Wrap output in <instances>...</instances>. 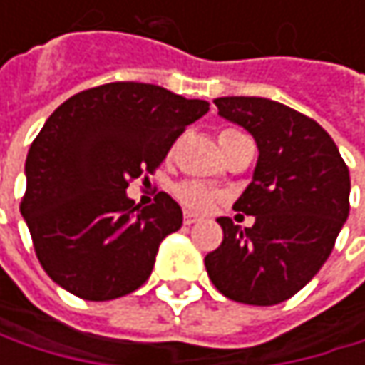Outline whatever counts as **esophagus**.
Masks as SVG:
<instances>
[{
	"label": "esophagus",
	"mask_w": 365,
	"mask_h": 365,
	"mask_svg": "<svg viewBox=\"0 0 365 365\" xmlns=\"http://www.w3.org/2000/svg\"><path fill=\"white\" fill-rule=\"evenodd\" d=\"M196 222H198V215H194V213H190V211L183 213V224L190 226V224H196Z\"/></svg>",
	"instance_id": "esophagus-1"
}]
</instances>
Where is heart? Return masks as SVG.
<instances>
[{
    "mask_svg": "<svg viewBox=\"0 0 365 365\" xmlns=\"http://www.w3.org/2000/svg\"><path fill=\"white\" fill-rule=\"evenodd\" d=\"M232 133H239V130H224L220 137L232 135ZM175 196H178V200L182 202L183 207H187L192 211H209L215 205V200H217V192L200 182L180 183L175 187Z\"/></svg>",
    "mask_w": 365,
    "mask_h": 365,
    "instance_id": "obj_1",
    "label": "heart"
}]
</instances>
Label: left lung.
Returning a JSON list of instances; mask_svg holds the SVG:
<instances>
[{
	"label": "left lung",
	"instance_id": "1",
	"mask_svg": "<svg viewBox=\"0 0 365 365\" xmlns=\"http://www.w3.org/2000/svg\"><path fill=\"white\" fill-rule=\"evenodd\" d=\"M217 113L254 135V180L235 211L252 228L220 217L222 245L207 274L235 302L272 307L298 294L326 264L349 217L351 178L336 143L309 115L262 97H220Z\"/></svg>",
	"mask_w": 365,
	"mask_h": 365
}]
</instances>
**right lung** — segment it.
Wrapping results in <instances>:
<instances>
[{
  "label": "right lung",
  "instance_id": "obj_1",
  "mask_svg": "<svg viewBox=\"0 0 365 365\" xmlns=\"http://www.w3.org/2000/svg\"><path fill=\"white\" fill-rule=\"evenodd\" d=\"M209 103L163 86L111 82L52 111L25 163L21 213L48 277L103 302L141 287L163 239L182 228V207L160 192L139 207L128 182L154 173Z\"/></svg>",
  "mask_w": 365,
  "mask_h": 365
}]
</instances>
